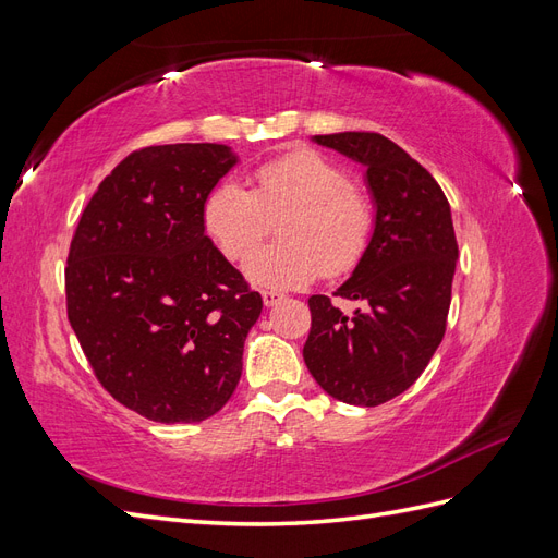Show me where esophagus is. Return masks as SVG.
<instances>
[{"instance_id": "obj_1", "label": "esophagus", "mask_w": 558, "mask_h": 558, "mask_svg": "<svg viewBox=\"0 0 558 558\" xmlns=\"http://www.w3.org/2000/svg\"><path fill=\"white\" fill-rule=\"evenodd\" d=\"M281 300H283V295H281V293H275V291H263V305H265V307H275V305H279Z\"/></svg>"}]
</instances>
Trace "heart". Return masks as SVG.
<instances>
[{
    "label": "heart",
    "mask_w": 558,
    "mask_h": 558,
    "mask_svg": "<svg viewBox=\"0 0 558 558\" xmlns=\"http://www.w3.org/2000/svg\"><path fill=\"white\" fill-rule=\"evenodd\" d=\"M283 242L260 248L244 275L267 291H291L316 277H340L356 267L373 234L375 211L365 193L349 183L344 167L312 148L267 160L253 185L223 179L202 205V223L230 260L256 248L272 221Z\"/></svg>",
    "instance_id": "obj_1"
}]
</instances>
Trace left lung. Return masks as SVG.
Masks as SVG:
<instances>
[{
	"label": "left lung",
	"instance_id": "1",
	"mask_svg": "<svg viewBox=\"0 0 558 558\" xmlns=\"http://www.w3.org/2000/svg\"><path fill=\"white\" fill-rule=\"evenodd\" d=\"M314 142L365 167L375 228L335 291L365 302V310L347 316L328 295H312L302 356L328 396L377 408L408 391L445 337L459 260L451 209L426 167L384 134H316Z\"/></svg>",
	"mask_w": 558,
	"mask_h": 558
}]
</instances>
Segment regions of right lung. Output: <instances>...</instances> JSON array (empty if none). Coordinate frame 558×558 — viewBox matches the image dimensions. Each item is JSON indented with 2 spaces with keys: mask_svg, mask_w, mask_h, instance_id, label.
I'll return each mask as SVG.
<instances>
[{
  "mask_svg": "<svg viewBox=\"0 0 558 558\" xmlns=\"http://www.w3.org/2000/svg\"><path fill=\"white\" fill-rule=\"evenodd\" d=\"M234 165L226 144L134 150L99 183L70 246L66 316L95 377L160 424H197L223 408L263 312L202 223Z\"/></svg>",
  "mask_w": 558,
  "mask_h": 558,
  "instance_id": "obj_1",
  "label": "right lung"
}]
</instances>
